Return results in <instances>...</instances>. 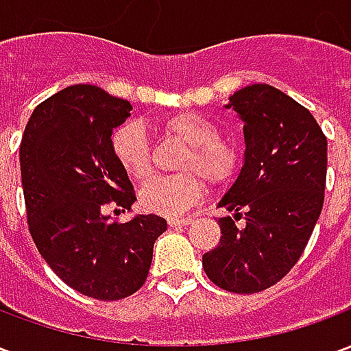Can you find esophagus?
I'll return each instance as SVG.
<instances>
[{
	"mask_svg": "<svg viewBox=\"0 0 351 351\" xmlns=\"http://www.w3.org/2000/svg\"><path fill=\"white\" fill-rule=\"evenodd\" d=\"M191 218H171L169 220V228H184V226H190Z\"/></svg>",
	"mask_w": 351,
	"mask_h": 351,
	"instance_id": "obj_1",
	"label": "esophagus"
}]
</instances>
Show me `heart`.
Returning <instances> with one entry per match:
<instances>
[{"mask_svg": "<svg viewBox=\"0 0 351 351\" xmlns=\"http://www.w3.org/2000/svg\"><path fill=\"white\" fill-rule=\"evenodd\" d=\"M171 137L188 145L178 161L180 175L156 176L141 190V206L160 216H180L195 206L205 195V182L229 184L241 169L239 146L220 137L218 125L197 112H178L161 123ZM110 150L116 163L135 180H145L152 173V148L146 131L138 122H123L110 135ZM199 174L202 176H198Z\"/></svg>", "mask_w": 351, "mask_h": 351, "instance_id": "heart-1", "label": "heart"}]
</instances>
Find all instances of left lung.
<instances>
[{"label":"left lung","mask_w":351,"mask_h":351,"mask_svg":"<svg viewBox=\"0 0 351 351\" xmlns=\"http://www.w3.org/2000/svg\"><path fill=\"white\" fill-rule=\"evenodd\" d=\"M244 120V167L220 201L235 216L218 220L221 237L203 256L214 284L233 293H258L291 271L324 208L327 137L289 95L252 84L229 97ZM241 217L243 228L234 223Z\"/></svg>","instance_id":"1"}]
</instances>
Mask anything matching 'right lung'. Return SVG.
I'll list each match as a JSON object with an SVG mask.
<instances>
[{"label":"right lung","instance_id":"right-lung-1","mask_svg":"<svg viewBox=\"0 0 351 351\" xmlns=\"http://www.w3.org/2000/svg\"><path fill=\"white\" fill-rule=\"evenodd\" d=\"M131 103L90 84L50 95L35 107L20 143L27 228L37 250L79 293L118 301L146 282L156 239L167 221L156 214L120 223L107 206L137 201L110 150L112 130Z\"/></svg>","mask_w":351,"mask_h":351}]
</instances>
